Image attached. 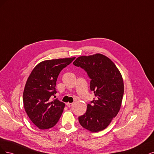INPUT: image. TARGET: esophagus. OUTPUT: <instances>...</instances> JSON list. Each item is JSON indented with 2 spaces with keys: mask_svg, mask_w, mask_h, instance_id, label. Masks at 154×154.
<instances>
[{
  "mask_svg": "<svg viewBox=\"0 0 154 154\" xmlns=\"http://www.w3.org/2000/svg\"><path fill=\"white\" fill-rule=\"evenodd\" d=\"M66 105L68 106V107H72L73 106V103H70V102H68V103H66Z\"/></svg>",
  "mask_w": 154,
  "mask_h": 154,
  "instance_id": "34e87169",
  "label": "esophagus"
}]
</instances>
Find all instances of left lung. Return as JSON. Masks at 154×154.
Masks as SVG:
<instances>
[{
    "mask_svg": "<svg viewBox=\"0 0 154 154\" xmlns=\"http://www.w3.org/2000/svg\"><path fill=\"white\" fill-rule=\"evenodd\" d=\"M73 64L86 71L95 96L79 122L91 132L103 131L120 109L124 92L122 74L109 58L98 53L79 57Z\"/></svg>",
    "mask_w": 154,
    "mask_h": 154,
    "instance_id": "left-lung-1",
    "label": "left lung"
}]
</instances>
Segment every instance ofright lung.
Instances as JSON below:
<instances>
[{
	"label": "right lung",
	"instance_id": "add662e5",
	"mask_svg": "<svg viewBox=\"0 0 154 154\" xmlns=\"http://www.w3.org/2000/svg\"><path fill=\"white\" fill-rule=\"evenodd\" d=\"M75 57L43 61L34 68L29 76L23 93L25 111L39 129L53 127L60 118L65 104L51 97L57 93L56 81L63 69Z\"/></svg>",
	"mask_w": 154,
	"mask_h": 154
}]
</instances>
